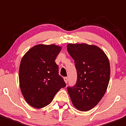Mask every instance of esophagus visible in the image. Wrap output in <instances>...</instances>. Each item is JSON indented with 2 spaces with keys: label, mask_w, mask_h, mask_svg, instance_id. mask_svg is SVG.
I'll return each instance as SVG.
<instances>
[{
  "label": "esophagus",
  "mask_w": 126,
  "mask_h": 126,
  "mask_svg": "<svg viewBox=\"0 0 126 126\" xmlns=\"http://www.w3.org/2000/svg\"><path fill=\"white\" fill-rule=\"evenodd\" d=\"M63 79H64V82H66V84H67V82H68V78H67V77H64Z\"/></svg>",
  "instance_id": "obj_1"
}]
</instances>
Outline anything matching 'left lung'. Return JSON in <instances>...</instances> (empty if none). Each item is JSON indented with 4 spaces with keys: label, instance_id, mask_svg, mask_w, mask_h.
<instances>
[{
    "label": "left lung",
    "instance_id": "left-lung-1",
    "mask_svg": "<svg viewBox=\"0 0 126 126\" xmlns=\"http://www.w3.org/2000/svg\"><path fill=\"white\" fill-rule=\"evenodd\" d=\"M78 74L76 84L68 94L77 110L87 111L95 107L105 94L110 77V65L105 52L95 45L68 44Z\"/></svg>",
    "mask_w": 126,
    "mask_h": 126
}]
</instances>
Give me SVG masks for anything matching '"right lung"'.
<instances>
[{
	"label": "right lung",
	"mask_w": 126,
	"mask_h": 126,
	"mask_svg": "<svg viewBox=\"0 0 126 126\" xmlns=\"http://www.w3.org/2000/svg\"><path fill=\"white\" fill-rule=\"evenodd\" d=\"M61 50L55 44L36 45L21 60L19 87L26 102L34 108L49 105L57 92L66 86L55 62Z\"/></svg>",
	"instance_id": "right-lung-1"
}]
</instances>
